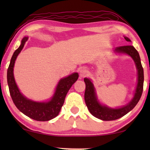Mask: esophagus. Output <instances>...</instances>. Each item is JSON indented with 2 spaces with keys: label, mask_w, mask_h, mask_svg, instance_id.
<instances>
[{
  "label": "esophagus",
  "mask_w": 150,
  "mask_h": 150,
  "mask_svg": "<svg viewBox=\"0 0 150 150\" xmlns=\"http://www.w3.org/2000/svg\"><path fill=\"white\" fill-rule=\"evenodd\" d=\"M79 74H80V76H81V77H85L86 76L88 75V74H89V71L86 68H81L79 70Z\"/></svg>",
  "instance_id": "1"
}]
</instances>
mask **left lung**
<instances>
[{"mask_svg":"<svg viewBox=\"0 0 150 150\" xmlns=\"http://www.w3.org/2000/svg\"><path fill=\"white\" fill-rule=\"evenodd\" d=\"M126 42H131V40L124 36ZM114 52L118 54H126L133 59L137 69V84L132 99L126 105L118 108H110L102 104L98 99L96 91L91 80L87 78L84 79L86 88L85 92V101L89 112L95 117L104 121H112L117 120L124 116L134 108L141 97L143 89L144 74L143 68L141 63V59L139 52L131 45H126L117 47Z\"/></svg>","mask_w":150,"mask_h":150,"instance_id":"8db88e82","label":"left lung"}]
</instances>
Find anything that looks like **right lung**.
Masks as SVG:
<instances>
[{"label":"right lung","instance_id":"add662e5","mask_svg":"<svg viewBox=\"0 0 150 150\" xmlns=\"http://www.w3.org/2000/svg\"><path fill=\"white\" fill-rule=\"evenodd\" d=\"M28 40V37H24L21 44L13 52L10 64L7 69V83L9 93L13 102L18 109L22 113L33 120L46 122L56 117L60 112L64 103L65 96L71 86L79 79V74L74 72L66 77L60 79L57 84L55 91L52 98L46 102H36L25 97L16 83L13 75V67L18 54Z\"/></svg>","mask_w":150,"mask_h":150}]
</instances>
